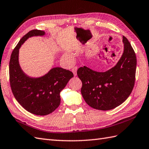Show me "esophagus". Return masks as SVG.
I'll list each match as a JSON object with an SVG mask.
<instances>
[{"mask_svg":"<svg viewBox=\"0 0 149 149\" xmlns=\"http://www.w3.org/2000/svg\"><path fill=\"white\" fill-rule=\"evenodd\" d=\"M72 72H73L74 75L75 76H75H77V67H74L72 68Z\"/></svg>","mask_w":149,"mask_h":149,"instance_id":"1","label":"esophagus"}]
</instances>
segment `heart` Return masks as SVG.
Here are the masks:
<instances>
[{
    "instance_id": "obj_1",
    "label": "heart",
    "mask_w": 149,
    "mask_h": 149,
    "mask_svg": "<svg viewBox=\"0 0 149 149\" xmlns=\"http://www.w3.org/2000/svg\"><path fill=\"white\" fill-rule=\"evenodd\" d=\"M63 57L65 59V60H67L69 62H72L73 61V58L71 56L70 54H69L68 53H65L63 55Z\"/></svg>"
}]
</instances>
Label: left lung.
I'll return each mask as SVG.
<instances>
[{"mask_svg":"<svg viewBox=\"0 0 149 149\" xmlns=\"http://www.w3.org/2000/svg\"><path fill=\"white\" fill-rule=\"evenodd\" d=\"M123 43L121 56L109 70L97 72L86 66L78 69L77 75L82 82L83 98L93 109L112 110L125 102L132 92L135 81L136 54L124 36Z\"/></svg>","mask_w":149,"mask_h":149,"instance_id":"left-lung-1","label":"left lung"}]
</instances>
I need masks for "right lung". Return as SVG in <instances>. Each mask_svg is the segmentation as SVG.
<instances>
[{
  "label": "right lung",
  "mask_w": 149,
  "mask_h": 149,
  "mask_svg": "<svg viewBox=\"0 0 149 149\" xmlns=\"http://www.w3.org/2000/svg\"><path fill=\"white\" fill-rule=\"evenodd\" d=\"M45 35L44 31H30L19 41L9 62L10 84L14 96L26 110L37 116L48 115L58 108L61 102V91L74 77L70 70L54 67L42 76L33 77L21 68L19 50L22 45L30 37Z\"/></svg>",
  "instance_id": "obj_1"
}]
</instances>
